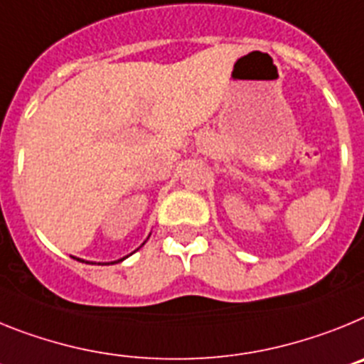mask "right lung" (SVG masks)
<instances>
[{
    "label": "right lung",
    "mask_w": 364,
    "mask_h": 364,
    "mask_svg": "<svg viewBox=\"0 0 364 364\" xmlns=\"http://www.w3.org/2000/svg\"><path fill=\"white\" fill-rule=\"evenodd\" d=\"M126 258V257H124ZM124 258H121V260H119V262H122V260H124ZM77 260H78V258H77ZM112 264H115V262H112Z\"/></svg>",
    "instance_id": "1"
}]
</instances>
